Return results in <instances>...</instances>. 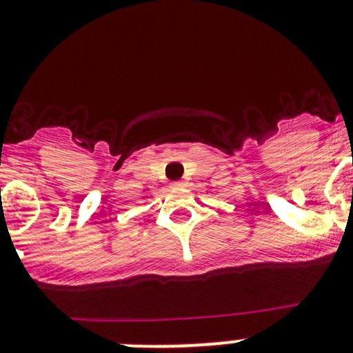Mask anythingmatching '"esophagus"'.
Returning a JSON list of instances; mask_svg holds the SVG:
<instances>
[{
    "label": "esophagus",
    "mask_w": 353,
    "mask_h": 353,
    "mask_svg": "<svg viewBox=\"0 0 353 353\" xmlns=\"http://www.w3.org/2000/svg\"><path fill=\"white\" fill-rule=\"evenodd\" d=\"M183 184H184L183 181H174V183H172V186H174V188H179V186H183Z\"/></svg>",
    "instance_id": "34e87169"
}]
</instances>
